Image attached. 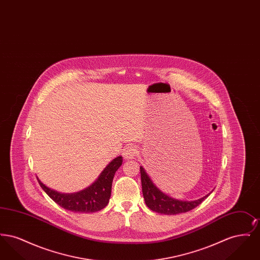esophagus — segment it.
<instances>
[{"label":"esophagus","mask_w":260,"mask_h":260,"mask_svg":"<svg viewBox=\"0 0 260 260\" xmlns=\"http://www.w3.org/2000/svg\"><path fill=\"white\" fill-rule=\"evenodd\" d=\"M138 151L136 146L134 145H131V146H127L126 148L124 149L123 151V155H124V159H133L135 158L136 155H137Z\"/></svg>","instance_id":"obj_1"}]
</instances>
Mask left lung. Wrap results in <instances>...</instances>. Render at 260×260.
<instances>
[{
	"label": "left lung",
	"instance_id": "1",
	"mask_svg": "<svg viewBox=\"0 0 260 260\" xmlns=\"http://www.w3.org/2000/svg\"><path fill=\"white\" fill-rule=\"evenodd\" d=\"M140 175H141L142 193H143L145 204L150 210L159 213L177 214V213L187 212L198 207L200 204L204 202L205 199L210 196L209 194L204 198L199 199L192 202L178 201L167 196L154 185L142 167H140Z\"/></svg>",
	"mask_w": 260,
	"mask_h": 260
}]
</instances>
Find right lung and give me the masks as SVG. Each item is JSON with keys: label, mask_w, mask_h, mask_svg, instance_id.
<instances>
[{"label": "right lung", "mask_w": 260, "mask_h": 260, "mask_svg": "<svg viewBox=\"0 0 260 260\" xmlns=\"http://www.w3.org/2000/svg\"><path fill=\"white\" fill-rule=\"evenodd\" d=\"M123 158H115L100 173L96 181L87 189L74 194H60L44 185L39 179L38 182L43 190L57 205L74 212H95L104 209L111 196L112 181L115 173L121 167Z\"/></svg>", "instance_id": "1"}]
</instances>
